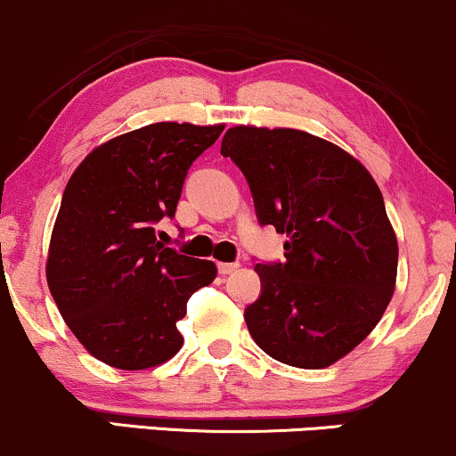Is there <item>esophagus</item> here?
Segmentation results:
<instances>
[{
	"instance_id": "1",
	"label": "esophagus",
	"mask_w": 456,
	"mask_h": 456,
	"mask_svg": "<svg viewBox=\"0 0 456 456\" xmlns=\"http://www.w3.org/2000/svg\"><path fill=\"white\" fill-rule=\"evenodd\" d=\"M238 268H240V264H224V261H223V264H218V272H221L223 276L232 274V272H235Z\"/></svg>"
}]
</instances>
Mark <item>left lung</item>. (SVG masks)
Masks as SVG:
<instances>
[{"instance_id": "1", "label": "left lung", "mask_w": 456, "mask_h": 456, "mask_svg": "<svg viewBox=\"0 0 456 456\" xmlns=\"http://www.w3.org/2000/svg\"><path fill=\"white\" fill-rule=\"evenodd\" d=\"M221 154L244 174L259 223L287 233L285 261L255 265L250 337L279 362L326 369L369 337L395 294L399 244L379 186L305 130L233 126Z\"/></svg>"}]
</instances>
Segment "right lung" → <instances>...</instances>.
<instances>
[{"mask_svg":"<svg viewBox=\"0 0 456 456\" xmlns=\"http://www.w3.org/2000/svg\"><path fill=\"white\" fill-rule=\"evenodd\" d=\"M223 128L150 124L98 145L68 180L46 282L68 328L101 362L141 370L180 352L175 323L188 297L216 279V265L162 246L154 224L175 216L188 169Z\"/></svg>","mask_w":456,"mask_h":456,"instance_id":"right-lung-1","label":"right lung"}]
</instances>
